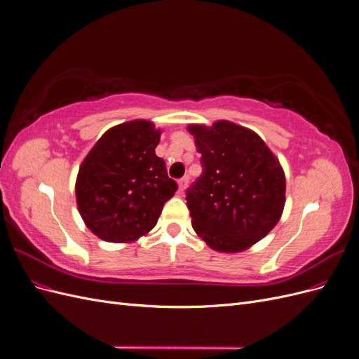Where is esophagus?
Returning <instances> with one entry per match:
<instances>
[{
  "label": "esophagus",
  "mask_w": 359,
  "mask_h": 359,
  "mask_svg": "<svg viewBox=\"0 0 359 359\" xmlns=\"http://www.w3.org/2000/svg\"><path fill=\"white\" fill-rule=\"evenodd\" d=\"M178 184H180V191L182 193L184 190L187 189V186H189V177H182V178L178 181Z\"/></svg>",
  "instance_id": "34e87169"
}]
</instances>
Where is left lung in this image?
I'll return each mask as SVG.
<instances>
[{
  "label": "left lung",
  "mask_w": 359,
  "mask_h": 359,
  "mask_svg": "<svg viewBox=\"0 0 359 359\" xmlns=\"http://www.w3.org/2000/svg\"><path fill=\"white\" fill-rule=\"evenodd\" d=\"M202 173L186 190L193 229L211 248L235 253L277 224L286 181L278 160L255 132L229 121L190 126Z\"/></svg>",
  "instance_id": "8db88e82"
}]
</instances>
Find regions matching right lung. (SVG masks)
Segmentation results:
<instances>
[{"label":"right lung","instance_id":"obj_1","mask_svg":"<svg viewBox=\"0 0 359 359\" xmlns=\"http://www.w3.org/2000/svg\"><path fill=\"white\" fill-rule=\"evenodd\" d=\"M160 130L149 121L112 127L85 157L76 180V201L85 224L109 243H128L156 226L178 184L156 156Z\"/></svg>","mask_w":359,"mask_h":359}]
</instances>
